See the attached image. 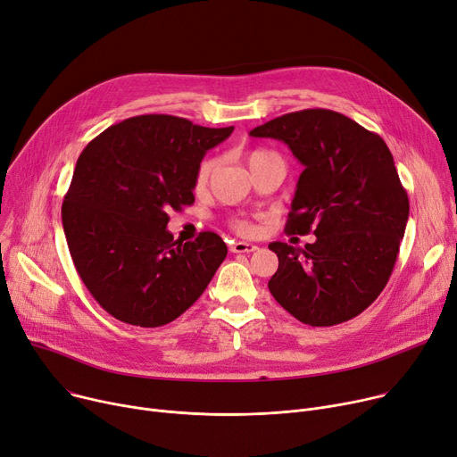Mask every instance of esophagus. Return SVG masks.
Listing matches in <instances>:
<instances>
[{"label": "esophagus", "mask_w": 457, "mask_h": 457, "mask_svg": "<svg viewBox=\"0 0 457 457\" xmlns=\"http://www.w3.org/2000/svg\"><path fill=\"white\" fill-rule=\"evenodd\" d=\"M255 250H257L255 245L243 243V241H238V243H233V245H231V252H233V253H250V252H255Z\"/></svg>", "instance_id": "esophagus-1"}]
</instances>
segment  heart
Segmentation results:
<instances>
[{
    "label": "heart",
    "mask_w": 457,
    "mask_h": 457,
    "mask_svg": "<svg viewBox=\"0 0 457 457\" xmlns=\"http://www.w3.org/2000/svg\"><path fill=\"white\" fill-rule=\"evenodd\" d=\"M272 157H278V155L272 154V152H267V150H252V152L246 154V162H248L250 168H253V166L265 162V161H269ZM214 166H216V159L214 157H205V159L200 161V164L196 168V174H195V187L196 188H204L207 185V181H209V178H211V174L214 170ZM231 226L238 233H252L253 231V224L250 220H246V219H235L231 222Z\"/></svg>",
    "instance_id": "b5f03b06"
}]
</instances>
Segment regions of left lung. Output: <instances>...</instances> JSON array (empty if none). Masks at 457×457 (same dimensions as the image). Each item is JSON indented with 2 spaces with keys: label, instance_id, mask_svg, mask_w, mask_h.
<instances>
[{
  "label": "left lung",
  "instance_id": "1",
  "mask_svg": "<svg viewBox=\"0 0 457 457\" xmlns=\"http://www.w3.org/2000/svg\"><path fill=\"white\" fill-rule=\"evenodd\" d=\"M250 135L283 140L303 164L285 231L317 237L305 248L269 245L279 259L272 296L309 326L363 313L386 289L410 216L387 144L329 109L283 114Z\"/></svg>",
  "mask_w": 457,
  "mask_h": 457
}]
</instances>
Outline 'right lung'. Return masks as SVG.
<instances>
[{
  "label": "right lung",
  "instance_id": "obj_1",
  "mask_svg": "<svg viewBox=\"0 0 457 457\" xmlns=\"http://www.w3.org/2000/svg\"><path fill=\"white\" fill-rule=\"evenodd\" d=\"M229 128H204L172 114L114 124L81 152L62 202V228L76 270L109 315L159 328L195 303L228 255L212 231L174 241L168 211L195 204V174Z\"/></svg>",
  "mask_w": 457,
  "mask_h": 457
}]
</instances>
